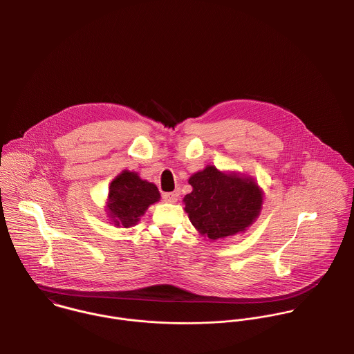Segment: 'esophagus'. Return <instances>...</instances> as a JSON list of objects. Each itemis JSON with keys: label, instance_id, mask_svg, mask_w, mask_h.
I'll return each instance as SVG.
<instances>
[{"label": "esophagus", "instance_id": "34e87169", "mask_svg": "<svg viewBox=\"0 0 354 354\" xmlns=\"http://www.w3.org/2000/svg\"><path fill=\"white\" fill-rule=\"evenodd\" d=\"M178 195L174 192H169V194H163V201L166 203H176L177 202Z\"/></svg>", "mask_w": 354, "mask_h": 354}]
</instances>
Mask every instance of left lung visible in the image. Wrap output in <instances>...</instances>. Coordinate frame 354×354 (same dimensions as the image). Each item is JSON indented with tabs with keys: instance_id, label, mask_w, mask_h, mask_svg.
<instances>
[{
	"instance_id": "8db88e82",
	"label": "left lung",
	"mask_w": 354,
	"mask_h": 354,
	"mask_svg": "<svg viewBox=\"0 0 354 354\" xmlns=\"http://www.w3.org/2000/svg\"><path fill=\"white\" fill-rule=\"evenodd\" d=\"M184 204L191 223L211 241L244 233L260 215L263 191L250 176L208 165L188 180Z\"/></svg>"
}]
</instances>
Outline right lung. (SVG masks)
<instances>
[{
  "mask_svg": "<svg viewBox=\"0 0 354 354\" xmlns=\"http://www.w3.org/2000/svg\"><path fill=\"white\" fill-rule=\"evenodd\" d=\"M155 184L140 178L136 171L122 170L109 185L106 216L115 227H132L139 223L147 208L159 202Z\"/></svg>",
  "mask_w": 354,
  "mask_h": 354,
  "instance_id": "obj_1",
  "label": "right lung"
}]
</instances>
